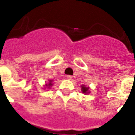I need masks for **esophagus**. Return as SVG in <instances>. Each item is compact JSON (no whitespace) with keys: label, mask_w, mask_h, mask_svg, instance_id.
Listing matches in <instances>:
<instances>
[{"label":"esophagus","mask_w":135,"mask_h":135,"mask_svg":"<svg viewBox=\"0 0 135 135\" xmlns=\"http://www.w3.org/2000/svg\"><path fill=\"white\" fill-rule=\"evenodd\" d=\"M66 78H67V79L69 80H71L72 79H73V77H72L71 76H66Z\"/></svg>","instance_id":"34e87169"}]
</instances>
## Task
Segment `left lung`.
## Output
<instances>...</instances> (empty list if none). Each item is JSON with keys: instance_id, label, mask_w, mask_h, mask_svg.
I'll return each mask as SVG.
<instances>
[{"instance_id": "obj_1", "label": "left lung", "mask_w": 135, "mask_h": 135, "mask_svg": "<svg viewBox=\"0 0 135 135\" xmlns=\"http://www.w3.org/2000/svg\"><path fill=\"white\" fill-rule=\"evenodd\" d=\"M81 92L85 94H88L90 93V88L89 87H87L84 85H81Z\"/></svg>"}]
</instances>
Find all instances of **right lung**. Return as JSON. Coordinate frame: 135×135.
<instances>
[{
	"label": "right lung",
	"instance_id": "obj_1",
	"mask_svg": "<svg viewBox=\"0 0 135 135\" xmlns=\"http://www.w3.org/2000/svg\"><path fill=\"white\" fill-rule=\"evenodd\" d=\"M53 80H48V82L46 83L45 85V87H44V89L48 88L50 89L52 88V86L53 85Z\"/></svg>",
	"mask_w": 135,
	"mask_h": 135
}]
</instances>
